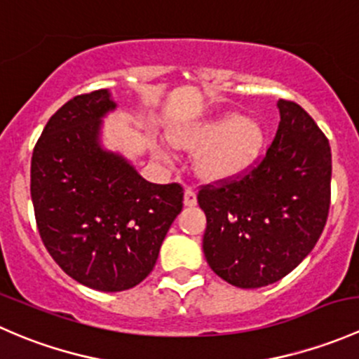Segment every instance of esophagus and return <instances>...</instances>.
<instances>
[{
	"label": "esophagus",
	"mask_w": 359,
	"mask_h": 359,
	"mask_svg": "<svg viewBox=\"0 0 359 359\" xmlns=\"http://www.w3.org/2000/svg\"><path fill=\"white\" fill-rule=\"evenodd\" d=\"M198 203V198H196V193H194V189L191 186L186 187V193H184V205L186 206H194Z\"/></svg>",
	"instance_id": "1"
}]
</instances>
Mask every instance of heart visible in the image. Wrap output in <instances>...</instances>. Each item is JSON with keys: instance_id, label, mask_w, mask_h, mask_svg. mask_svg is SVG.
I'll list each match as a JSON object with an SVG mask.
<instances>
[{"instance_id": "obj_1", "label": "heart", "mask_w": 359, "mask_h": 359, "mask_svg": "<svg viewBox=\"0 0 359 359\" xmlns=\"http://www.w3.org/2000/svg\"><path fill=\"white\" fill-rule=\"evenodd\" d=\"M177 147L205 149L196 168L205 179H229L248 168L264 146V132L255 121L224 114L198 125L182 126L170 135ZM168 156V153H165Z\"/></svg>"}]
</instances>
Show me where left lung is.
<instances>
[{"label":"left lung","mask_w":359,"mask_h":359,"mask_svg":"<svg viewBox=\"0 0 359 359\" xmlns=\"http://www.w3.org/2000/svg\"><path fill=\"white\" fill-rule=\"evenodd\" d=\"M280 125L264 156L240 175L203 184V252L213 273L260 288L292 273L320 240L330 212L332 151L314 119L280 99Z\"/></svg>","instance_id":"left-lung-1"}]
</instances>
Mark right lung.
<instances>
[{
	"mask_svg": "<svg viewBox=\"0 0 359 359\" xmlns=\"http://www.w3.org/2000/svg\"><path fill=\"white\" fill-rule=\"evenodd\" d=\"M111 109L107 90L72 97L48 119L31 158L43 245L72 280L100 292L146 280L184 201L179 182H147L100 149V118Z\"/></svg>",
	"mask_w": 359,
	"mask_h": 359,
	"instance_id": "add662e5",
	"label": "right lung"
}]
</instances>
